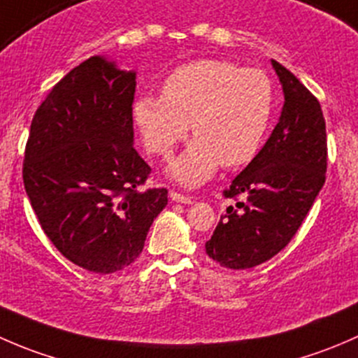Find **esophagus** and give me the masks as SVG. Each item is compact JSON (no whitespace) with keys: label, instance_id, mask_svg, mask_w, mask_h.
Segmentation results:
<instances>
[{"label":"esophagus","instance_id":"34e87169","mask_svg":"<svg viewBox=\"0 0 358 358\" xmlns=\"http://www.w3.org/2000/svg\"><path fill=\"white\" fill-rule=\"evenodd\" d=\"M169 197H171V201L182 202V204H192V202H194V197L183 196V194L175 192V190H171V192H169Z\"/></svg>","mask_w":358,"mask_h":358}]
</instances>
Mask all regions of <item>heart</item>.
Here are the masks:
<instances>
[{"instance_id": "obj_1", "label": "heart", "mask_w": 358, "mask_h": 358, "mask_svg": "<svg viewBox=\"0 0 358 358\" xmlns=\"http://www.w3.org/2000/svg\"><path fill=\"white\" fill-rule=\"evenodd\" d=\"M273 112V86L258 69L202 59L175 67L162 81V96L142 95L133 114L143 143L169 157L189 133L196 138L169 166L185 187H199L220 164L236 168L262 147Z\"/></svg>"}]
</instances>
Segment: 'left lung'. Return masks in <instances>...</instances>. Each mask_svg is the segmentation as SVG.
I'll return each instance as SVG.
<instances>
[{
    "instance_id": "left-lung-1",
    "label": "left lung",
    "mask_w": 358,
    "mask_h": 358,
    "mask_svg": "<svg viewBox=\"0 0 358 358\" xmlns=\"http://www.w3.org/2000/svg\"><path fill=\"white\" fill-rule=\"evenodd\" d=\"M284 92L277 126L263 149L232 180L229 206L206 243L209 258L252 268L289 244L326 182L327 140L320 103L299 79L272 60Z\"/></svg>"
}]
</instances>
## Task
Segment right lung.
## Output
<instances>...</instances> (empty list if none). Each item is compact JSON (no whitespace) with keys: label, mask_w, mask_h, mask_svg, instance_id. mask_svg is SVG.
Instances as JSON below:
<instances>
[{"label":"right lung","mask_w":358,"mask_h":358,"mask_svg":"<svg viewBox=\"0 0 358 358\" xmlns=\"http://www.w3.org/2000/svg\"><path fill=\"white\" fill-rule=\"evenodd\" d=\"M136 72L90 57L52 88L31 122L22 178L53 246L112 273L142 252L168 190H136L150 166L133 147Z\"/></svg>","instance_id":"1"}]
</instances>
